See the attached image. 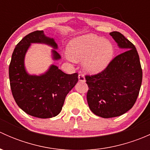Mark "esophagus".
<instances>
[{"instance_id":"1","label":"esophagus","mask_w":150,"mask_h":150,"mask_svg":"<svg viewBox=\"0 0 150 150\" xmlns=\"http://www.w3.org/2000/svg\"><path fill=\"white\" fill-rule=\"evenodd\" d=\"M78 80H79V81H81V82H85V81H86L85 77L83 74H79V75H78Z\"/></svg>"}]
</instances>
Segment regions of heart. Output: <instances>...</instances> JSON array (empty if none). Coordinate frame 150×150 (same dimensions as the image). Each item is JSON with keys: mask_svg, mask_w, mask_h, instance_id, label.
I'll return each mask as SVG.
<instances>
[{"mask_svg": "<svg viewBox=\"0 0 150 150\" xmlns=\"http://www.w3.org/2000/svg\"><path fill=\"white\" fill-rule=\"evenodd\" d=\"M71 59L75 62L83 60L84 69L91 74L103 71L110 64L114 48L108 40L94 35H86L72 40L67 47Z\"/></svg>", "mask_w": 150, "mask_h": 150, "instance_id": "obj_1", "label": "heart"}]
</instances>
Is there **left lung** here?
I'll return each instance as SVG.
<instances>
[{"label": "left lung", "mask_w": 150, "mask_h": 150, "mask_svg": "<svg viewBox=\"0 0 150 150\" xmlns=\"http://www.w3.org/2000/svg\"><path fill=\"white\" fill-rule=\"evenodd\" d=\"M110 35L123 52L113 59L102 72L86 76L89 108L104 118L117 117L131 110L138 97L142 81L136 47L119 32Z\"/></svg>", "instance_id": "8db88e82"}]
</instances>
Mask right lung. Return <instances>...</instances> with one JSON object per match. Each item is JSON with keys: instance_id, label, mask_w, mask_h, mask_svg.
Wrapping results in <instances>:
<instances>
[{"instance_id": "add662e5", "label": "right lung", "mask_w": 150, "mask_h": 150, "mask_svg": "<svg viewBox=\"0 0 150 150\" xmlns=\"http://www.w3.org/2000/svg\"><path fill=\"white\" fill-rule=\"evenodd\" d=\"M32 43H41L52 47V59H61L56 51L58 46L54 38L47 37L43 30L27 35L15 47L9 65V80L12 95L17 105L33 117L50 118L61 112L67 93L78 81V73L63 72L51 64L40 75H30L25 66L26 53Z\"/></svg>"}]
</instances>
